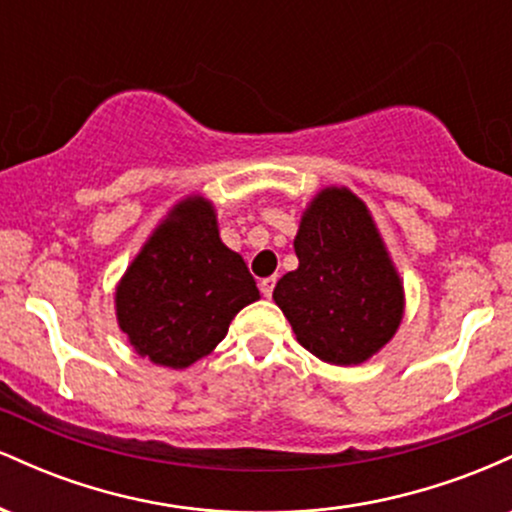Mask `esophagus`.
<instances>
[{
    "instance_id": "esophagus-1",
    "label": "esophagus",
    "mask_w": 512,
    "mask_h": 512,
    "mask_svg": "<svg viewBox=\"0 0 512 512\" xmlns=\"http://www.w3.org/2000/svg\"><path fill=\"white\" fill-rule=\"evenodd\" d=\"M274 286H276V276H267V279H262V281H260L262 296H264V298H272Z\"/></svg>"
}]
</instances>
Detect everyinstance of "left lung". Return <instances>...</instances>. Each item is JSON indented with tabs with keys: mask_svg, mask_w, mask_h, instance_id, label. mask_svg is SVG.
<instances>
[{
	"mask_svg": "<svg viewBox=\"0 0 512 512\" xmlns=\"http://www.w3.org/2000/svg\"><path fill=\"white\" fill-rule=\"evenodd\" d=\"M298 269L276 281L274 303L298 344L332 366L366 363L404 317V281L373 214L349 187H322L293 238Z\"/></svg>",
	"mask_w": 512,
	"mask_h": 512,
	"instance_id": "1",
	"label": "left lung"
}]
</instances>
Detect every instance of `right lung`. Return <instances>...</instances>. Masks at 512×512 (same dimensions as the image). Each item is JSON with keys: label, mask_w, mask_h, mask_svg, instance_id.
Listing matches in <instances>:
<instances>
[{"label": "right lung", "mask_w": 512, "mask_h": 512, "mask_svg": "<svg viewBox=\"0 0 512 512\" xmlns=\"http://www.w3.org/2000/svg\"><path fill=\"white\" fill-rule=\"evenodd\" d=\"M260 301L248 264L219 236L211 199L187 195L168 209L115 286L120 330L156 366L190 368Z\"/></svg>", "instance_id": "add662e5"}]
</instances>
